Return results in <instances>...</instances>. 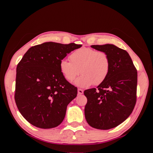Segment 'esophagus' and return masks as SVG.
Listing matches in <instances>:
<instances>
[{
	"instance_id": "esophagus-1",
	"label": "esophagus",
	"mask_w": 153,
	"mask_h": 153,
	"mask_svg": "<svg viewBox=\"0 0 153 153\" xmlns=\"http://www.w3.org/2000/svg\"><path fill=\"white\" fill-rule=\"evenodd\" d=\"M77 93H78V94H82L83 93H84V90H83L82 89H80V88H78V90H77Z\"/></svg>"
}]
</instances>
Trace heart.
I'll return each instance as SVG.
<instances>
[{"label":"heart","mask_w":153,"mask_h":153,"mask_svg":"<svg viewBox=\"0 0 153 153\" xmlns=\"http://www.w3.org/2000/svg\"><path fill=\"white\" fill-rule=\"evenodd\" d=\"M70 60L62 59L59 69L67 81L73 82L77 75H82L76 81L80 87L101 84L107 78L111 69V62L107 53L89 47H82L70 55Z\"/></svg>","instance_id":"heart-1"}]
</instances>
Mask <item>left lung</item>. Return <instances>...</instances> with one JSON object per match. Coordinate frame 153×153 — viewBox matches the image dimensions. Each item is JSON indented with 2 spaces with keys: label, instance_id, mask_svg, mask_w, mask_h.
Instances as JSON below:
<instances>
[{
  "label": "left lung",
  "instance_id": "obj_1",
  "mask_svg": "<svg viewBox=\"0 0 153 153\" xmlns=\"http://www.w3.org/2000/svg\"><path fill=\"white\" fill-rule=\"evenodd\" d=\"M91 47L107 54L111 69L97 88L84 92L87 98L85 117L92 128L109 129L123 122L134 110L136 102L137 70L125 50L109 44Z\"/></svg>",
  "mask_w": 153,
  "mask_h": 153
}]
</instances>
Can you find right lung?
Masks as SVG:
<instances>
[{
	"label": "right lung",
	"instance_id": "obj_1",
	"mask_svg": "<svg viewBox=\"0 0 153 153\" xmlns=\"http://www.w3.org/2000/svg\"><path fill=\"white\" fill-rule=\"evenodd\" d=\"M81 45L45 42L29 48L17 66L15 100L19 112L37 128L50 129L63 121L77 88L65 79L59 63Z\"/></svg>",
	"mask_w": 153,
	"mask_h": 153
}]
</instances>
